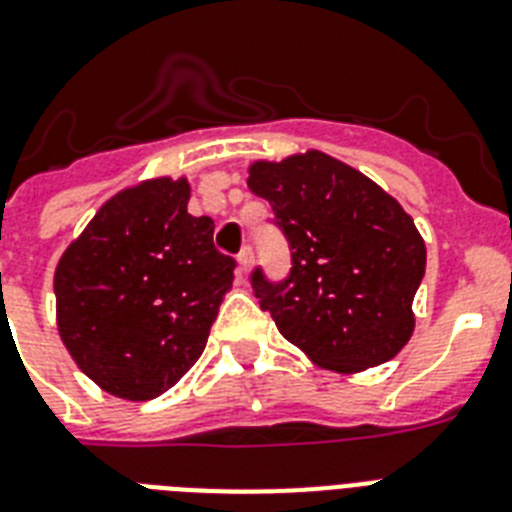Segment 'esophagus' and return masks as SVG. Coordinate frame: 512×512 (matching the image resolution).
Masks as SVG:
<instances>
[{"label": "esophagus", "instance_id": "esophagus-1", "mask_svg": "<svg viewBox=\"0 0 512 512\" xmlns=\"http://www.w3.org/2000/svg\"><path fill=\"white\" fill-rule=\"evenodd\" d=\"M252 263H255V255H252V249L244 247L242 252H239V276H247Z\"/></svg>", "mask_w": 512, "mask_h": 512}]
</instances>
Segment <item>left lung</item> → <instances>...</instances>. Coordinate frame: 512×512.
Masks as SVG:
<instances>
[{
    "mask_svg": "<svg viewBox=\"0 0 512 512\" xmlns=\"http://www.w3.org/2000/svg\"><path fill=\"white\" fill-rule=\"evenodd\" d=\"M291 249V273L252 289L286 341L333 372L390 362L414 333L427 247L414 218L362 171L320 150L249 166Z\"/></svg>",
    "mask_w": 512,
    "mask_h": 512,
    "instance_id": "1",
    "label": "left lung"
}]
</instances>
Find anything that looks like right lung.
I'll return each instance as SVG.
<instances>
[{"label":"right lung","instance_id":"add662e5","mask_svg":"<svg viewBox=\"0 0 512 512\" xmlns=\"http://www.w3.org/2000/svg\"><path fill=\"white\" fill-rule=\"evenodd\" d=\"M187 179L158 176L103 203L54 273L57 328L106 393L150 401L200 359L236 263L213 221L190 216Z\"/></svg>","mask_w":512,"mask_h":512}]
</instances>
